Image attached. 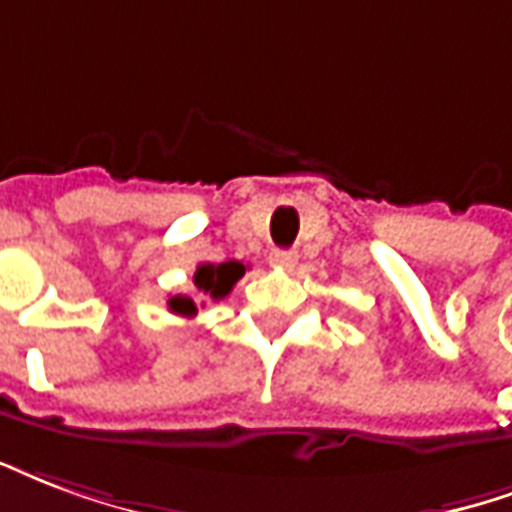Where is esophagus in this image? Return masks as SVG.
I'll list each match as a JSON object with an SVG mask.
<instances>
[{
    "label": "esophagus",
    "mask_w": 512,
    "mask_h": 512,
    "mask_svg": "<svg viewBox=\"0 0 512 512\" xmlns=\"http://www.w3.org/2000/svg\"><path fill=\"white\" fill-rule=\"evenodd\" d=\"M297 264V253L294 251H272L270 253V267L275 270H292Z\"/></svg>",
    "instance_id": "34e87169"
}]
</instances>
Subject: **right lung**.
Listing matches in <instances>:
<instances>
[{
    "label": "right lung",
    "mask_w": 512,
    "mask_h": 512,
    "mask_svg": "<svg viewBox=\"0 0 512 512\" xmlns=\"http://www.w3.org/2000/svg\"><path fill=\"white\" fill-rule=\"evenodd\" d=\"M245 275V264L242 261H223V264H199L193 272V286L199 289V294L210 297V300H223L226 294L234 289V283ZM169 311L177 316H196L199 305L193 297L185 294H174L169 297Z\"/></svg>",
    "instance_id": "1"
}]
</instances>
